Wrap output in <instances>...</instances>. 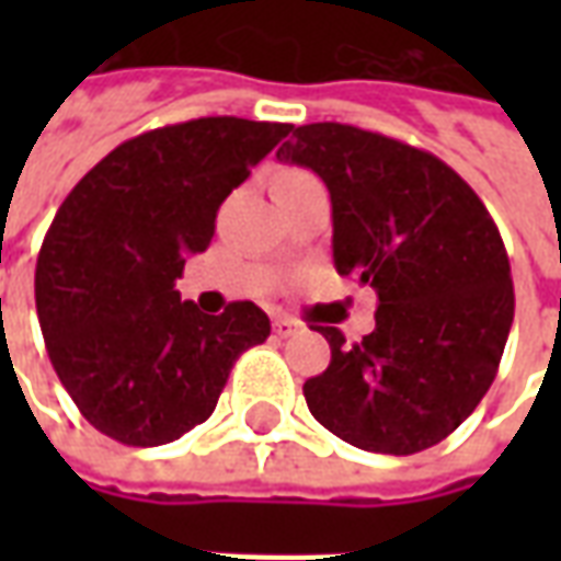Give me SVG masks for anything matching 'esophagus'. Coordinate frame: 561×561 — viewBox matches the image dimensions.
Instances as JSON below:
<instances>
[{
	"label": "esophagus",
	"mask_w": 561,
	"mask_h": 561,
	"mask_svg": "<svg viewBox=\"0 0 561 561\" xmlns=\"http://www.w3.org/2000/svg\"><path fill=\"white\" fill-rule=\"evenodd\" d=\"M300 330V324H297V318L291 316H279L276 321H273V333L279 336V340H288V336H294Z\"/></svg>",
	"instance_id": "1"
}]
</instances>
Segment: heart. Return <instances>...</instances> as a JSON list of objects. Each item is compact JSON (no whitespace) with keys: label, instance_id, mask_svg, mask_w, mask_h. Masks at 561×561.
I'll list each match as a JSON object with an SVG mask.
<instances>
[{"label":"heart","instance_id":"obj_1","mask_svg":"<svg viewBox=\"0 0 561 561\" xmlns=\"http://www.w3.org/2000/svg\"><path fill=\"white\" fill-rule=\"evenodd\" d=\"M300 180H312V173L300 171V168H288V171L276 173L273 185H285V183H300Z\"/></svg>","mask_w":561,"mask_h":561}]
</instances>
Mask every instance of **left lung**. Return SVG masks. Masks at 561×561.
I'll return each mask as SVG.
<instances>
[{
	"label": "left lung",
	"mask_w": 561,
	"mask_h": 561,
	"mask_svg": "<svg viewBox=\"0 0 561 561\" xmlns=\"http://www.w3.org/2000/svg\"><path fill=\"white\" fill-rule=\"evenodd\" d=\"M324 180L340 276L376 288V330L330 342L304 397L342 442L409 457L438 445L493 385L514 321L502 233L462 176L426 149L342 123H309L276 152Z\"/></svg>",
	"instance_id": "1"
}]
</instances>
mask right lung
<instances>
[{"instance_id":"obj_1","label":"right lung","mask_w":561,"mask_h":561,"mask_svg":"<svg viewBox=\"0 0 561 561\" xmlns=\"http://www.w3.org/2000/svg\"><path fill=\"white\" fill-rule=\"evenodd\" d=\"M288 131L240 116L152 128L111 149L56 209L35 309L62 388L107 438L156 447L188 433L237 357L270 336L255 304L207 316L173 282L213 240L221 201Z\"/></svg>"}]
</instances>
